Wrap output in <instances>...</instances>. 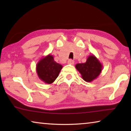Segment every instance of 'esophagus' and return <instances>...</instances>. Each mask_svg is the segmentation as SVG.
Returning a JSON list of instances; mask_svg holds the SVG:
<instances>
[{
    "label": "esophagus",
    "instance_id": "esophagus-1",
    "mask_svg": "<svg viewBox=\"0 0 131 131\" xmlns=\"http://www.w3.org/2000/svg\"><path fill=\"white\" fill-rule=\"evenodd\" d=\"M68 63L70 64V65H73L74 63V61L73 60H72V59H69V60H68Z\"/></svg>",
    "mask_w": 131,
    "mask_h": 131
}]
</instances>
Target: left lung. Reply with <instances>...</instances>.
<instances>
[{
	"label": "left lung",
	"instance_id": "left-lung-1",
	"mask_svg": "<svg viewBox=\"0 0 131 131\" xmlns=\"http://www.w3.org/2000/svg\"><path fill=\"white\" fill-rule=\"evenodd\" d=\"M103 65L94 55H90L85 63H77L76 69L81 74L84 81L91 82L101 74Z\"/></svg>",
	"mask_w": 131,
	"mask_h": 131
}]
</instances>
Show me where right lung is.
I'll use <instances>...</instances> for the list:
<instances>
[{
  "label": "right lung",
  "mask_w": 131,
  "mask_h": 131,
  "mask_svg": "<svg viewBox=\"0 0 131 131\" xmlns=\"http://www.w3.org/2000/svg\"><path fill=\"white\" fill-rule=\"evenodd\" d=\"M62 67L54 61L52 55L48 54L40 59L36 69L39 78L45 83L50 84L59 76Z\"/></svg>",
  "instance_id": "obj_1"
}]
</instances>
